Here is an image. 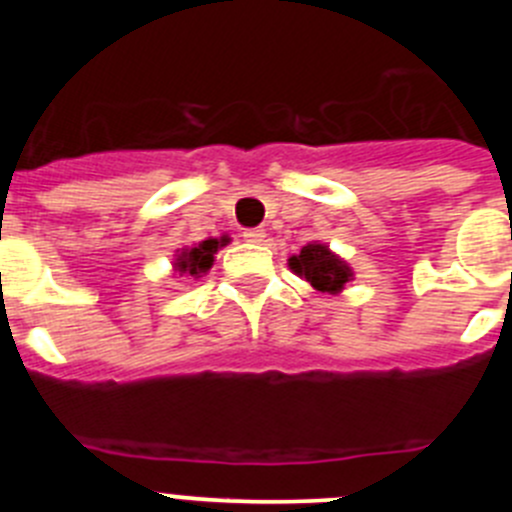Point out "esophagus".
I'll list each match as a JSON object with an SVG mask.
<instances>
[{"label": "esophagus", "mask_w": 512, "mask_h": 512, "mask_svg": "<svg viewBox=\"0 0 512 512\" xmlns=\"http://www.w3.org/2000/svg\"><path fill=\"white\" fill-rule=\"evenodd\" d=\"M266 238V233L261 228H248V230H243V241H248V243H261Z\"/></svg>", "instance_id": "obj_1"}]
</instances>
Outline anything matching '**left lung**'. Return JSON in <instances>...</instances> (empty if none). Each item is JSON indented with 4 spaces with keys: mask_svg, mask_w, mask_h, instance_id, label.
Returning <instances> with one entry per match:
<instances>
[{
    "mask_svg": "<svg viewBox=\"0 0 512 512\" xmlns=\"http://www.w3.org/2000/svg\"><path fill=\"white\" fill-rule=\"evenodd\" d=\"M289 269L305 282H310L318 292H328V295H338L346 287V282H351V277H354L351 266L330 251L325 243L302 246V251L289 259Z\"/></svg>",
    "mask_w": 512,
    "mask_h": 512,
    "instance_id": "8db88e82",
    "label": "left lung"
}]
</instances>
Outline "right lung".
<instances>
[{
	"instance_id": "add662e5",
	"label": "right lung",
	"mask_w": 512,
	"mask_h": 512,
	"mask_svg": "<svg viewBox=\"0 0 512 512\" xmlns=\"http://www.w3.org/2000/svg\"><path fill=\"white\" fill-rule=\"evenodd\" d=\"M228 241H230L228 235H223V238H207V241L194 243V246L189 248H182V251L176 253L174 271H179V277H192V279L205 277L207 271L212 269L217 248L225 246Z\"/></svg>"
}]
</instances>
